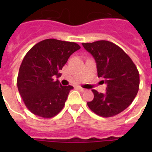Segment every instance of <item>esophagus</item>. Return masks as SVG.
Returning <instances> with one entry per match:
<instances>
[{"label":"esophagus","instance_id":"1","mask_svg":"<svg viewBox=\"0 0 152 152\" xmlns=\"http://www.w3.org/2000/svg\"><path fill=\"white\" fill-rule=\"evenodd\" d=\"M78 89L80 91H86V89H84V88H81V87H78Z\"/></svg>","mask_w":152,"mask_h":152}]
</instances>
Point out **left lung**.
I'll list each match as a JSON object with an SVG mask.
<instances>
[{
    "mask_svg": "<svg viewBox=\"0 0 152 152\" xmlns=\"http://www.w3.org/2000/svg\"><path fill=\"white\" fill-rule=\"evenodd\" d=\"M97 64L98 76L107 84L105 94L92 90L94 99L88 107L103 118H110L125 110L137 96L140 75L137 66L122 49L109 41L82 43Z\"/></svg>",
    "mask_w": 152,
    "mask_h": 152,
    "instance_id": "left-lung-1",
    "label": "left lung"
}]
</instances>
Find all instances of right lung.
Instances as JSON below:
<instances>
[{
	"mask_svg": "<svg viewBox=\"0 0 152 152\" xmlns=\"http://www.w3.org/2000/svg\"><path fill=\"white\" fill-rule=\"evenodd\" d=\"M80 49L76 42L45 39L25 55L20 67L17 88L25 106L32 113L50 118L61 110L72 86H62L54 77L69 57Z\"/></svg>",
	"mask_w": 152,
	"mask_h": 152,
	"instance_id": "1",
	"label": "right lung"
}]
</instances>
